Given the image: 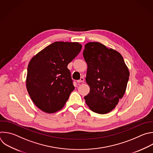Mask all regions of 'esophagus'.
Segmentation results:
<instances>
[{
  "label": "esophagus",
  "mask_w": 153,
  "mask_h": 153,
  "mask_svg": "<svg viewBox=\"0 0 153 153\" xmlns=\"http://www.w3.org/2000/svg\"><path fill=\"white\" fill-rule=\"evenodd\" d=\"M84 82V79L83 77H81L80 80H77V83H82V82Z\"/></svg>",
  "instance_id": "obj_1"
}]
</instances>
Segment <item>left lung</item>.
<instances>
[{
	"label": "left lung",
	"mask_w": 153,
	"mask_h": 153,
	"mask_svg": "<svg viewBox=\"0 0 153 153\" xmlns=\"http://www.w3.org/2000/svg\"><path fill=\"white\" fill-rule=\"evenodd\" d=\"M83 55L88 65L86 82L90 87L85 102L92 111L108 114L126 92L128 69L118 52L98 42L86 44Z\"/></svg>",
	"instance_id": "1"
}]
</instances>
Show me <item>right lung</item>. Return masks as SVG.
<instances>
[{
    "mask_svg": "<svg viewBox=\"0 0 153 153\" xmlns=\"http://www.w3.org/2000/svg\"><path fill=\"white\" fill-rule=\"evenodd\" d=\"M82 47L79 42L56 41L30 61L26 88L34 104L43 112L55 113L65 105L74 89L67 65Z\"/></svg>",
    "mask_w": 153,
    "mask_h": 153,
    "instance_id": "obj_1",
    "label": "right lung"
}]
</instances>
